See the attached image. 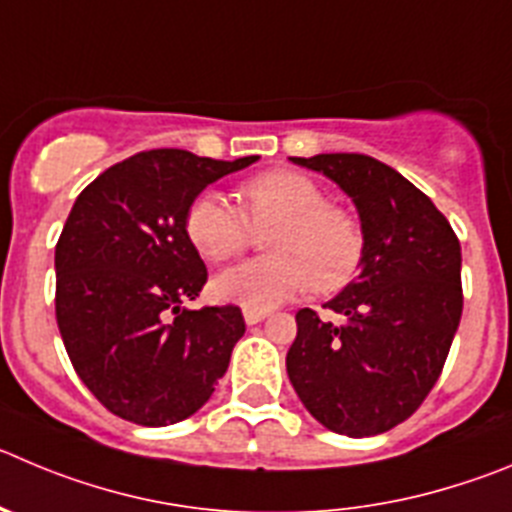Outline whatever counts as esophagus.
Segmentation results:
<instances>
[{
    "instance_id": "obj_1",
    "label": "esophagus",
    "mask_w": 512,
    "mask_h": 512,
    "mask_svg": "<svg viewBox=\"0 0 512 512\" xmlns=\"http://www.w3.org/2000/svg\"><path fill=\"white\" fill-rule=\"evenodd\" d=\"M266 309H251V307H243V320H246V325H259L261 320L266 317Z\"/></svg>"
}]
</instances>
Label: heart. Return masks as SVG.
Instances as JSON below:
<instances>
[{"label": "heart", "mask_w": 512, "mask_h": 512, "mask_svg": "<svg viewBox=\"0 0 512 512\" xmlns=\"http://www.w3.org/2000/svg\"><path fill=\"white\" fill-rule=\"evenodd\" d=\"M231 205L220 192L205 190L185 213V233L205 261L223 264L251 243V231L266 233L269 256L243 261L215 276L223 302L271 309L312 284L335 292L348 284L363 261V228L350 210L327 203L312 177L294 170H271L238 187Z\"/></svg>", "instance_id": "b5f03b06"}]
</instances>
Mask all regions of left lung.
I'll return each instance as SVG.
<instances>
[{
    "instance_id": "left-lung-1",
    "label": "left lung",
    "mask_w": 512,
    "mask_h": 512,
    "mask_svg": "<svg viewBox=\"0 0 512 512\" xmlns=\"http://www.w3.org/2000/svg\"><path fill=\"white\" fill-rule=\"evenodd\" d=\"M353 198L360 274L325 307L297 312L287 373L304 409L335 434L375 437L409 419L442 375L462 317V251L449 220L368 154L292 157Z\"/></svg>"
}]
</instances>
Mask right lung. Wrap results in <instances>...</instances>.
<instances>
[{"mask_svg": "<svg viewBox=\"0 0 512 512\" xmlns=\"http://www.w3.org/2000/svg\"><path fill=\"white\" fill-rule=\"evenodd\" d=\"M253 157L147 149L75 198L55 246V320L75 373L121 419L167 426L213 396L246 332L236 304L187 309L208 281L185 213Z\"/></svg>", "mask_w": 512, "mask_h": 512, "instance_id": "obj_1", "label": "right lung"}]
</instances>
